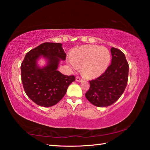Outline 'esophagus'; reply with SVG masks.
<instances>
[{
	"label": "esophagus",
	"mask_w": 150,
	"mask_h": 150,
	"mask_svg": "<svg viewBox=\"0 0 150 150\" xmlns=\"http://www.w3.org/2000/svg\"><path fill=\"white\" fill-rule=\"evenodd\" d=\"M83 79L79 76H77V77H76V81H77V82H81Z\"/></svg>",
	"instance_id": "esophagus-1"
}]
</instances>
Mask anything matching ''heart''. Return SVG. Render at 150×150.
Listing matches in <instances>:
<instances>
[{"label":"heart","instance_id":"1","mask_svg":"<svg viewBox=\"0 0 150 150\" xmlns=\"http://www.w3.org/2000/svg\"><path fill=\"white\" fill-rule=\"evenodd\" d=\"M110 61V52L106 47L86 45L75 48L69 62L74 69L83 66L84 74L88 77L95 78L105 71Z\"/></svg>","mask_w":150,"mask_h":150}]
</instances>
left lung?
I'll return each mask as SVG.
<instances>
[{"mask_svg":"<svg viewBox=\"0 0 150 150\" xmlns=\"http://www.w3.org/2000/svg\"><path fill=\"white\" fill-rule=\"evenodd\" d=\"M112 62L100 77L89 81L85 96L93 105L105 107L115 103L122 95L128 83L129 65L125 55L112 47Z\"/></svg>","mask_w":150,"mask_h":150,"instance_id":"obj_1","label":"left lung"}]
</instances>
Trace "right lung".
<instances>
[{"mask_svg":"<svg viewBox=\"0 0 150 150\" xmlns=\"http://www.w3.org/2000/svg\"><path fill=\"white\" fill-rule=\"evenodd\" d=\"M59 43L45 42L26 54L21 64V79L25 93L38 105L49 107L64 96L74 75H65L57 71L60 59L66 54ZM41 56L48 59L47 65L40 68L37 60Z\"/></svg>","mask_w":150,"mask_h":150,"instance_id":"obj_1","label":"right lung"}]
</instances>
